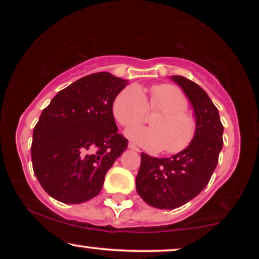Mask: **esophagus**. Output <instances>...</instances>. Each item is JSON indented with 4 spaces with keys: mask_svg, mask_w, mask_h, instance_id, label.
I'll return each mask as SVG.
<instances>
[{
    "mask_svg": "<svg viewBox=\"0 0 259 259\" xmlns=\"http://www.w3.org/2000/svg\"><path fill=\"white\" fill-rule=\"evenodd\" d=\"M128 148H130V150H133V151L139 152V148H138V147L136 146V145L132 144V143H130V144H128Z\"/></svg>",
    "mask_w": 259,
    "mask_h": 259,
    "instance_id": "1",
    "label": "esophagus"
}]
</instances>
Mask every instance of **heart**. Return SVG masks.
Returning a JSON list of instances; mask_svg holds the SVG:
<instances>
[{
    "mask_svg": "<svg viewBox=\"0 0 259 259\" xmlns=\"http://www.w3.org/2000/svg\"><path fill=\"white\" fill-rule=\"evenodd\" d=\"M187 106L186 95L173 84L152 87L148 101L139 87L127 86L115 97L112 111L116 121L125 127L143 121L147 109L159 112L151 119L152 127H132L126 136L147 151L177 154L190 146L197 133V120L186 111Z\"/></svg>",
    "mask_w": 259,
    "mask_h": 259,
    "instance_id": "1",
    "label": "heart"
}]
</instances>
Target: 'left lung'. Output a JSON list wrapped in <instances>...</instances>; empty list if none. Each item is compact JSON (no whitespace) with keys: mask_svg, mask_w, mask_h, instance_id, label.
Returning a JSON list of instances; mask_svg holds the SVG:
<instances>
[{"mask_svg":"<svg viewBox=\"0 0 259 259\" xmlns=\"http://www.w3.org/2000/svg\"><path fill=\"white\" fill-rule=\"evenodd\" d=\"M190 99L197 120L196 137L186 150L171 158L141 153L137 192L151 206L173 210L193 199L210 182L223 147V123L218 109L203 88L175 75Z\"/></svg>","mask_w":259,"mask_h":259,"instance_id":"8db88e82","label":"left lung"}]
</instances>
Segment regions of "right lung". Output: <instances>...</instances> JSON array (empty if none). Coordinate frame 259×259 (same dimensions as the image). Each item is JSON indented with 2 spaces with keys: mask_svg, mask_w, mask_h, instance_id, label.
I'll list each match as a JSON object with an SVG mask.
<instances>
[{
  "mask_svg": "<svg viewBox=\"0 0 259 259\" xmlns=\"http://www.w3.org/2000/svg\"><path fill=\"white\" fill-rule=\"evenodd\" d=\"M127 81L107 72L60 91L35 125L31 162L44 190L66 204L98 196L128 140L118 133L112 105Z\"/></svg>",
  "mask_w": 259,
  "mask_h": 259,
  "instance_id": "right-lung-1",
  "label": "right lung"
}]
</instances>
